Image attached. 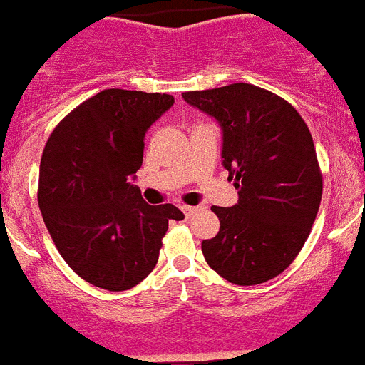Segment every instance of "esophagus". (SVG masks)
I'll return each mask as SVG.
<instances>
[{"label": "esophagus", "instance_id": "34e87169", "mask_svg": "<svg viewBox=\"0 0 365 365\" xmlns=\"http://www.w3.org/2000/svg\"><path fill=\"white\" fill-rule=\"evenodd\" d=\"M197 210H198V207H195V206H182V211L185 213V217L195 215V211H197Z\"/></svg>", "mask_w": 365, "mask_h": 365}]
</instances>
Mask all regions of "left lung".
<instances>
[{"label": "left lung", "instance_id": "left-lung-1", "mask_svg": "<svg viewBox=\"0 0 365 365\" xmlns=\"http://www.w3.org/2000/svg\"><path fill=\"white\" fill-rule=\"evenodd\" d=\"M182 96L219 122L222 167L240 195L235 206L211 207L220 228L202 241L207 265L237 286L278 277L308 240L323 195L308 125L292 103L249 83Z\"/></svg>", "mask_w": 365, "mask_h": 365}]
</instances>
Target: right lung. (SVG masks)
<instances>
[{"label": "right lung", "mask_w": 365, "mask_h": 365, "mask_svg": "<svg viewBox=\"0 0 365 365\" xmlns=\"http://www.w3.org/2000/svg\"><path fill=\"white\" fill-rule=\"evenodd\" d=\"M170 94L107 88L64 116L41 159L38 206L55 247L73 272L124 292L155 267L173 204L150 206L131 183L150 125Z\"/></svg>", "instance_id": "obj_1"}]
</instances>
